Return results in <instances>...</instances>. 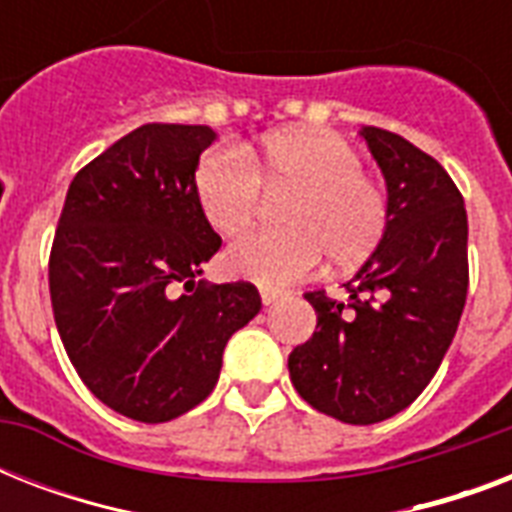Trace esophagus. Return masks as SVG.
Returning a JSON list of instances; mask_svg holds the SVG:
<instances>
[{
	"instance_id": "34e87169",
	"label": "esophagus",
	"mask_w": 512,
	"mask_h": 512,
	"mask_svg": "<svg viewBox=\"0 0 512 512\" xmlns=\"http://www.w3.org/2000/svg\"><path fill=\"white\" fill-rule=\"evenodd\" d=\"M260 300H263L265 308H271L273 303H279L281 292H273V289H260Z\"/></svg>"
}]
</instances>
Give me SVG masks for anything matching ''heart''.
<instances>
[{"label":"heart","mask_w":512,"mask_h":512,"mask_svg":"<svg viewBox=\"0 0 512 512\" xmlns=\"http://www.w3.org/2000/svg\"><path fill=\"white\" fill-rule=\"evenodd\" d=\"M260 185L295 188L281 223L287 231L249 233L225 252V271L268 289H284L319 265L348 268L380 244L388 196L361 172V156L329 130H281L255 148H215L201 156L193 191L204 220L220 236L247 231L260 207Z\"/></svg>","instance_id":"b5f03b06"}]
</instances>
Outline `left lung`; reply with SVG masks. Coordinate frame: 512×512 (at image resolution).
<instances>
[{"label":"left lung","instance_id":"1","mask_svg":"<svg viewBox=\"0 0 512 512\" xmlns=\"http://www.w3.org/2000/svg\"><path fill=\"white\" fill-rule=\"evenodd\" d=\"M388 188V228L348 303L311 292L316 332L289 353V377L348 425L398 414L433 380L468 297V215L441 164L396 132L361 127Z\"/></svg>","mask_w":512,"mask_h":512}]
</instances>
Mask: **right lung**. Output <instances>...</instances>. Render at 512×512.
<instances>
[{
	"label": "right lung",
	"mask_w": 512,
	"mask_h": 512,
	"mask_svg": "<svg viewBox=\"0 0 512 512\" xmlns=\"http://www.w3.org/2000/svg\"><path fill=\"white\" fill-rule=\"evenodd\" d=\"M215 138L204 124H143L116 140L76 172L52 241V313L71 364L95 398L148 425L201 404L225 342L260 313L247 281H196L223 244L193 191Z\"/></svg>",
	"instance_id": "1"
}]
</instances>
